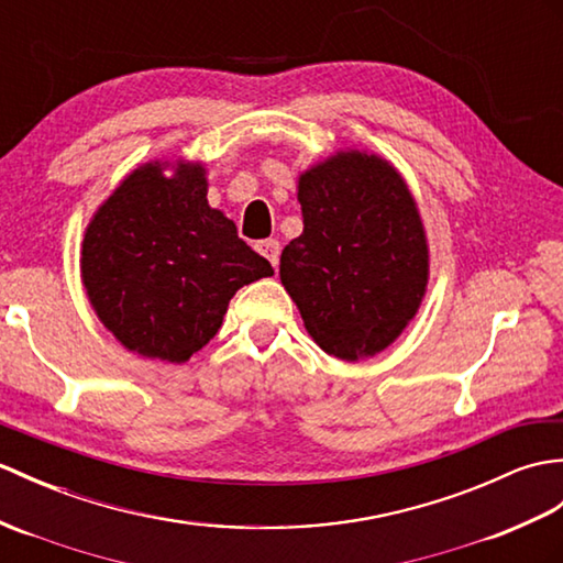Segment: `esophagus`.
<instances>
[{"label": "esophagus", "mask_w": 563, "mask_h": 563, "mask_svg": "<svg viewBox=\"0 0 563 563\" xmlns=\"http://www.w3.org/2000/svg\"><path fill=\"white\" fill-rule=\"evenodd\" d=\"M256 252L261 256H266L271 264H273V268H278V261H280V244H278V240H261V242H256Z\"/></svg>", "instance_id": "obj_1"}]
</instances>
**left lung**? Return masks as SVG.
Instances as JSON below:
<instances>
[{"label": "left lung", "instance_id": "8db88e82", "mask_svg": "<svg viewBox=\"0 0 563 563\" xmlns=\"http://www.w3.org/2000/svg\"><path fill=\"white\" fill-rule=\"evenodd\" d=\"M305 230L280 280L323 352L357 362L386 350L422 305L429 244L412 194L382 155L338 151L299 175Z\"/></svg>", "mask_w": 563, "mask_h": 563}]
</instances>
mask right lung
I'll return each instance as SVG.
<instances>
[{
    "label": "right lung",
    "mask_w": 563,
    "mask_h": 563,
    "mask_svg": "<svg viewBox=\"0 0 563 563\" xmlns=\"http://www.w3.org/2000/svg\"><path fill=\"white\" fill-rule=\"evenodd\" d=\"M206 194L201 163L153 161L129 173L86 228V295L104 329L141 357L187 362L218 333L234 292L273 276Z\"/></svg>",
    "instance_id": "right-lung-1"
}]
</instances>
